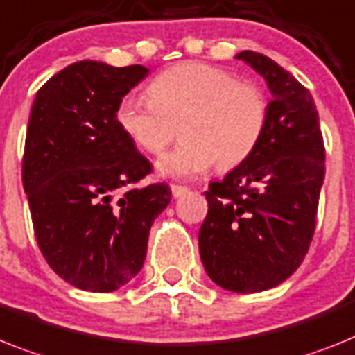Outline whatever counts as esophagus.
<instances>
[{"instance_id":"34e87169","label":"esophagus","mask_w":355,"mask_h":355,"mask_svg":"<svg viewBox=\"0 0 355 355\" xmlns=\"http://www.w3.org/2000/svg\"><path fill=\"white\" fill-rule=\"evenodd\" d=\"M189 191L186 186H177V184H171V195L173 198H180L182 195H186V193Z\"/></svg>"}]
</instances>
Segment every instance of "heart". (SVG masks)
Instances as JSON below:
<instances>
[{"instance_id": "1", "label": "heart", "mask_w": 355, "mask_h": 355, "mask_svg": "<svg viewBox=\"0 0 355 355\" xmlns=\"http://www.w3.org/2000/svg\"><path fill=\"white\" fill-rule=\"evenodd\" d=\"M148 97H122L115 119L150 155L162 153L180 124L182 142L157 164L166 177H198L216 162L222 169L236 168L254 153L269 119V103L258 86L200 61L160 71L148 85Z\"/></svg>"}]
</instances>
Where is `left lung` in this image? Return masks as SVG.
I'll list each match as a JSON object with an SVG mask.
<instances>
[{"label":"left lung","mask_w":355,"mask_h":355,"mask_svg":"<svg viewBox=\"0 0 355 355\" xmlns=\"http://www.w3.org/2000/svg\"><path fill=\"white\" fill-rule=\"evenodd\" d=\"M265 79L272 99L254 153L211 182L198 233L204 269L240 294L284 284L305 258L324 180V146L311 92L263 53H236Z\"/></svg>","instance_id":"1"}]
</instances>
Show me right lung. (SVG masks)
<instances>
[{"instance_id": "add662e5", "label": "right lung", "mask_w": 355, "mask_h": 355, "mask_svg": "<svg viewBox=\"0 0 355 355\" xmlns=\"http://www.w3.org/2000/svg\"><path fill=\"white\" fill-rule=\"evenodd\" d=\"M150 73L141 64L79 61L35 94L26 128L23 187L44 260L64 282L112 293L135 278L166 184L133 187L150 160L119 128L121 99Z\"/></svg>"}]
</instances>
